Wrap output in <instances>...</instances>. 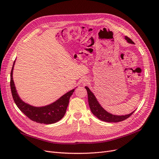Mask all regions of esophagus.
Returning <instances> with one entry per match:
<instances>
[{"mask_svg": "<svg viewBox=\"0 0 159 159\" xmlns=\"http://www.w3.org/2000/svg\"><path fill=\"white\" fill-rule=\"evenodd\" d=\"M87 81H88V80H85L84 81V84H86V82H87Z\"/></svg>", "mask_w": 159, "mask_h": 159, "instance_id": "34e87169", "label": "esophagus"}]
</instances>
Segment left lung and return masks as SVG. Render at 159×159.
I'll list each match as a JSON object with an SVG mask.
<instances>
[{
    "instance_id": "obj_1",
    "label": "left lung",
    "mask_w": 159,
    "mask_h": 159,
    "mask_svg": "<svg viewBox=\"0 0 159 159\" xmlns=\"http://www.w3.org/2000/svg\"><path fill=\"white\" fill-rule=\"evenodd\" d=\"M125 40L127 41V42L131 43V44H134L133 40L131 39H130L127 36H125ZM85 88L88 91V103L91 111L92 112V113L95 116L97 117L99 119L102 120V121L109 123L120 122L127 119L134 113L133 111L131 113L125 115H115L108 113L107 111H105L102 106H101V105L98 102L97 99L95 97L94 94L91 92L89 88H88L87 86H85Z\"/></svg>"
}]
</instances>
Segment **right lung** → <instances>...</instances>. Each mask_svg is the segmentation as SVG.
<instances>
[{
    "label": "right lung",
    "mask_w": 159,
    "mask_h": 159,
    "mask_svg": "<svg viewBox=\"0 0 159 159\" xmlns=\"http://www.w3.org/2000/svg\"><path fill=\"white\" fill-rule=\"evenodd\" d=\"M14 63L15 61L14 62L11 73V89L13 99L18 109L32 121L36 123L52 124L59 121L64 116L69 103L70 98L73 94L75 89L68 91L55 102L46 106L38 107L32 106L24 102L17 93L12 78Z\"/></svg>",
    "instance_id": "obj_1"
}]
</instances>
